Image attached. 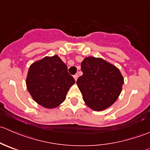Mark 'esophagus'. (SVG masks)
I'll return each mask as SVG.
<instances>
[{
    "instance_id": "34e87169",
    "label": "esophagus",
    "mask_w": 150,
    "mask_h": 150,
    "mask_svg": "<svg viewBox=\"0 0 150 150\" xmlns=\"http://www.w3.org/2000/svg\"><path fill=\"white\" fill-rule=\"evenodd\" d=\"M74 78H75V81H77V80H78V74H75V75H74Z\"/></svg>"
}]
</instances>
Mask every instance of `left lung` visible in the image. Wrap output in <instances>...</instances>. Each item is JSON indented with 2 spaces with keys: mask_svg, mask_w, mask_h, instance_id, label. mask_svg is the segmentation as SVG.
<instances>
[{
  "mask_svg": "<svg viewBox=\"0 0 150 150\" xmlns=\"http://www.w3.org/2000/svg\"><path fill=\"white\" fill-rule=\"evenodd\" d=\"M83 75L77 81L85 103L95 111L110 107L118 98L123 84L120 70L101 58L86 57L81 63Z\"/></svg>",
  "mask_w": 150,
  "mask_h": 150,
  "instance_id": "obj_1",
  "label": "left lung"
}]
</instances>
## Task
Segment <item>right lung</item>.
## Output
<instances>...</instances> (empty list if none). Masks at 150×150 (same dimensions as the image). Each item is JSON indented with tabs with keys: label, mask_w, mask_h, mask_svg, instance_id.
Masks as SVG:
<instances>
[{
	"label": "right lung",
	"mask_w": 150,
	"mask_h": 150,
	"mask_svg": "<svg viewBox=\"0 0 150 150\" xmlns=\"http://www.w3.org/2000/svg\"><path fill=\"white\" fill-rule=\"evenodd\" d=\"M75 79L67 67L57 55L46 57L33 63L26 80L33 99L46 108H55L65 100L66 95Z\"/></svg>",
	"instance_id": "1"
}]
</instances>
